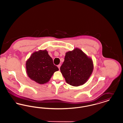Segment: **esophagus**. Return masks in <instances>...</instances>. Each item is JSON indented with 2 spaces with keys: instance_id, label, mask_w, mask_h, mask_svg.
Here are the masks:
<instances>
[{
  "instance_id": "34e87169",
  "label": "esophagus",
  "mask_w": 123,
  "mask_h": 123,
  "mask_svg": "<svg viewBox=\"0 0 123 123\" xmlns=\"http://www.w3.org/2000/svg\"><path fill=\"white\" fill-rule=\"evenodd\" d=\"M60 66H61V64H59L58 65V68H59V70L60 69Z\"/></svg>"
}]
</instances>
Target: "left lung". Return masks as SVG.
<instances>
[{
    "mask_svg": "<svg viewBox=\"0 0 123 123\" xmlns=\"http://www.w3.org/2000/svg\"><path fill=\"white\" fill-rule=\"evenodd\" d=\"M94 68L93 61L80 49L66 53L60 71L67 83L73 86L83 85L91 76Z\"/></svg>",
    "mask_w": 123,
    "mask_h": 123,
    "instance_id": "obj_1",
    "label": "left lung"
}]
</instances>
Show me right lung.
Masks as SVG:
<instances>
[{
	"mask_svg": "<svg viewBox=\"0 0 123 123\" xmlns=\"http://www.w3.org/2000/svg\"><path fill=\"white\" fill-rule=\"evenodd\" d=\"M26 67L29 78L41 84L48 82L53 73L59 70L46 50L33 53L27 61Z\"/></svg>",
	"mask_w": 123,
	"mask_h": 123,
	"instance_id": "add662e5",
	"label": "right lung"
}]
</instances>
